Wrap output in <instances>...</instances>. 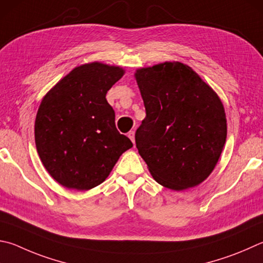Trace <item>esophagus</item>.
Returning a JSON list of instances; mask_svg holds the SVG:
<instances>
[{
    "mask_svg": "<svg viewBox=\"0 0 263 263\" xmlns=\"http://www.w3.org/2000/svg\"><path fill=\"white\" fill-rule=\"evenodd\" d=\"M127 136H128V138H130L133 144H135V131H130V132H128Z\"/></svg>",
    "mask_w": 263,
    "mask_h": 263,
    "instance_id": "esophagus-1",
    "label": "esophagus"
}]
</instances>
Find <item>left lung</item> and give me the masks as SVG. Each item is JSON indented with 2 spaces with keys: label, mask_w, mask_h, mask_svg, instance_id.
Instances as JSON below:
<instances>
[{
  "label": "left lung",
  "mask_w": 263,
  "mask_h": 263,
  "mask_svg": "<svg viewBox=\"0 0 263 263\" xmlns=\"http://www.w3.org/2000/svg\"><path fill=\"white\" fill-rule=\"evenodd\" d=\"M135 77L146 109L136 146L153 178L174 191L202 183L227 140L226 111L218 95L180 62L138 69Z\"/></svg>",
  "instance_id": "left-lung-1"
}]
</instances>
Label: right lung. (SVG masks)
Segmentation results:
<instances>
[{"label": "right lung", "instance_id": "1", "mask_svg": "<svg viewBox=\"0 0 263 263\" xmlns=\"http://www.w3.org/2000/svg\"><path fill=\"white\" fill-rule=\"evenodd\" d=\"M121 66L92 62L74 68L45 95L34 137L42 164L66 189L103 183L119 156L133 146L115 125L106 94L123 77Z\"/></svg>", "mask_w": 263, "mask_h": 263}]
</instances>
